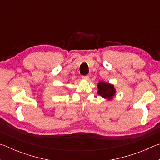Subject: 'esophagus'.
<instances>
[{"label":"esophagus","instance_id":"34e87169","mask_svg":"<svg viewBox=\"0 0 160 160\" xmlns=\"http://www.w3.org/2000/svg\"><path fill=\"white\" fill-rule=\"evenodd\" d=\"M82 79L83 80H89V75H85V76H82Z\"/></svg>","mask_w":160,"mask_h":160}]
</instances>
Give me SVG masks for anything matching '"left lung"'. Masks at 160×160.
Listing matches in <instances>:
<instances>
[{"instance_id": "8db88e82", "label": "left lung", "mask_w": 160, "mask_h": 160, "mask_svg": "<svg viewBox=\"0 0 160 160\" xmlns=\"http://www.w3.org/2000/svg\"><path fill=\"white\" fill-rule=\"evenodd\" d=\"M97 88H98V91H97L98 94L107 100H112L116 94L114 86L109 82L100 81L97 84Z\"/></svg>"}]
</instances>
